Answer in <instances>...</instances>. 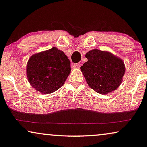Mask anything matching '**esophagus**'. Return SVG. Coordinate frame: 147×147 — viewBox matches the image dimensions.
I'll use <instances>...</instances> for the list:
<instances>
[{
    "mask_svg": "<svg viewBox=\"0 0 147 147\" xmlns=\"http://www.w3.org/2000/svg\"><path fill=\"white\" fill-rule=\"evenodd\" d=\"M72 67L74 68H79L80 67V66L79 64H72Z\"/></svg>",
    "mask_w": 147,
    "mask_h": 147,
    "instance_id": "obj_1",
    "label": "esophagus"
}]
</instances>
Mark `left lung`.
Instances as JSON below:
<instances>
[{
    "label": "left lung",
    "mask_w": 147,
    "mask_h": 147,
    "mask_svg": "<svg viewBox=\"0 0 147 147\" xmlns=\"http://www.w3.org/2000/svg\"><path fill=\"white\" fill-rule=\"evenodd\" d=\"M87 62L81 72L91 88L100 94H107L119 86L125 74L124 62L111 53L93 49L86 53Z\"/></svg>",
    "instance_id": "obj_1"
}]
</instances>
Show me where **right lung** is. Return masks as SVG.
<instances>
[{
  "mask_svg": "<svg viewBox=\"0 0 147 147\" xmlns=\"http://www.w3.org/2000/svg\"><path fill=\"white\" fill-rule=\"evenodd\" d=\"M26 70L32 87L42 94H51L64 84L71 68L64 52L53 47L31 56Z\"/></svg>",
  "mask_w": 147,
  "mask_h": 147,
  "instance_id": "1",
  "label": "right lung"
}]
</instances>
